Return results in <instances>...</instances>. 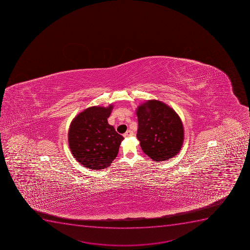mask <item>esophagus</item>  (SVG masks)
<instances>
[{"mask_svg": "<svg viewBox=\"0 0 250 250\" xmlns=\"http://www.w3.org/2000/svg\"><path fill=\"white\" fill-rule=\"evenodd\" d=\"M134 135V133L131 131V130H128V131L125 132V134H124V137L125 138H128V137H131Z\"/></svg>", "mask_w": 250, "mask_h": 250, "instance_id": "1", "label": "esophagus"}]
</instances>
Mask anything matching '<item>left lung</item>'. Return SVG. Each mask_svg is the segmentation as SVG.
I'll use <instances>...</instances> for the list:
<instances>
[{
  "mask_svg": "<svg viewBox=\"0 0 250 250\" xmlns=\"http://www.w3.org/2000/svg\"><path fill=\"white\" fill-rule=\"evenodd\" d=\"M137 138L144 153L154 161H168L180 151L184 139L183 122L170 106L148 100L137 108Z\"/></svg>",
  "mask_w": 250,
  "mask_h": 250,
  "instance_id": "1",
  "label": "left lung"
}]
</instances>
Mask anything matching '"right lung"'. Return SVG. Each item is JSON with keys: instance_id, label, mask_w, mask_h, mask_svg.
Returning a JSON list of instances; mask_svg holds the SVG:
<instances>
[{"instance_id": "right-lung-1", "label": "right lung", "mask_w": 250, "mask_h": 250, "mask_svg": "<svg viewBox=\"0 0 250 250\" xmlns=\"http://www.w3.org/2000/svg\"><path fill=\"white\" fill-rule=\"evenodd\" d=\"M113 106H90L70 125L68 144L72 156L85 168L100 170L111 166L118 154L123 136L109 125Z\"/></svg>"}]
</instances>
